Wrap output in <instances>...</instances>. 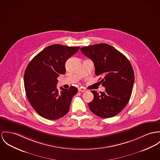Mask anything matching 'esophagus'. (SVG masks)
<instances>
[{
  "mask_svg": "<svg viewBox=\"0 0 160 160\" xmlns=\"http://www.w3.org/2000/svg\"><path fill=\"white\" fill-rule=\"evenodd\" d=\"M78 91H79V92H86V91H87L85 88H83V87H80V88H79L78 89Z\"/></svg>",
  "mask_w": 160,
  "mask_h": 160,
  "instance_id": "obj_1",
  "label": "esophagus"
}]
</instances>
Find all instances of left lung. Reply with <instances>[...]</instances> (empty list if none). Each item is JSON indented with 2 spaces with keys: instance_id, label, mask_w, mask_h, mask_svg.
<instances>
[{
  "instance_id": "1",
  "label": "left lung",
  "mask_w": 160,
  "mask_h": 160,
  "mask_svg": "<svg viewBox=\"0 0 160 160\" xmlns=\"http://www.w3.org/2000/svg\"><path fill=\"white\" fill-rule=\"evenodd\" d=\"M82 53L94 64L95 74L102 76L100 83L105 92L91 91L94 99L88 103L94 114L103 118H112L123 110L132 92L135 75L127 58L107 44L82 48Z\"/></svg>"
}]
</instances>
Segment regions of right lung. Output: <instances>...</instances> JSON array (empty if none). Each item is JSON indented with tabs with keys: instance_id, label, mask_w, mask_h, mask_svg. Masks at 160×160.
Wrapping results in <instances>:
<instances>
[{
	"instance_id": "obj_1",
	"label": "right lung",
	"mask_w": 160,
	"mask_h": 160,
	"mask_svg": "<svg viewBox=\"0 0 160 160\" xmlns=\"http://www.w3.org/2000/svg\"><path fill=\"white\" fill-rule=\"evenodd\" d=\"M80 49L60 44L51 45L40 52L28 64L24 73L27 98L37 113L49 120H55L69 110L72 98L78 89L57 88V78L66 72V62Z\"/></svg>"
}]
</instances>
